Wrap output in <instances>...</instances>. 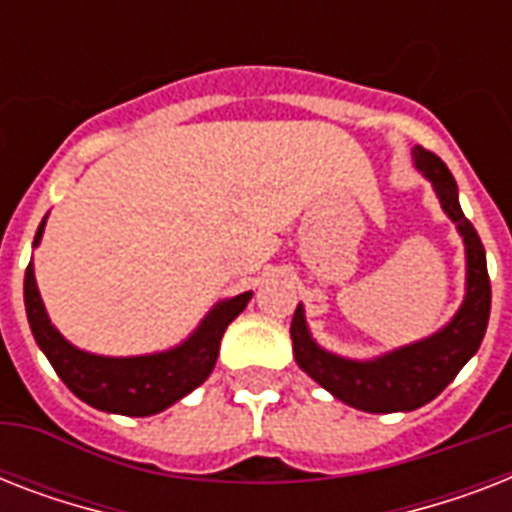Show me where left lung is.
Masks as SVG:
<instances>
[{
  "label": "left lung",
  "mask_w": 512,
  "mask_h": 512,
  "mask_svg": "<svg viewBox=\"0 0 512 512\" xmlns=\"http://www.w3.org/2000/svg\"><path fill=\"white\" fill-rule=\"evenodd\" d=\"M414 164L425 172L436 188L441 207L452 217L465 239L468 252V295L449 327L428 340L414 342L401 350L374 361H348L321 350L308 335L303 308L297 305L292 316V348L295 361L305 374H311L321 388L332 396L356 406L361 412L390 414L412 412L428 404L457 377L462 366L468 364L486 335L489 311H492V284L486 271V249L478 239L476 228L462 215L457 201V183L452 172L433 151L422 146L414 148Z\"/></svg>",
  "instance_id": "8db88e82"
}]
</instances>
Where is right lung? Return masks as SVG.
I'll list each match as a JSON object with an SVG mask.
<instances>
[{
  "label": "right lung",
  "mask_w": 512,
  "mask_h": 512,
  "mask_svg": "<svg viewBox=\"0 0 512 512\" xmlns=\"http://www.w3.org/2000/svg\"><path fill=\"white\" fill-rule=\"evenodd\" d=\"M42 231L44 220L36 231L34 244H39ZM249 297L252 292H244L212 308L207 319L201 321V327L180 348L154 353V356L106 358L90 356L63 340L44 313L31 265L26 268V279H23L28 324L60 380L66 382L68 390L76 398H82L84 404L95 406L100 412L130 414V417H148V414L162 412L207 380L209 372L215 369L225 327L247 308Z\"/></svg>",
  "instance_id": "right-lung-1"
}]
</instances>
